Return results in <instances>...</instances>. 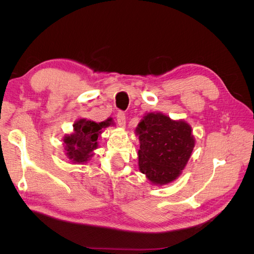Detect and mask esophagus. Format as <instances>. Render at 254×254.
Masks as SVG:
<instances>
[{
  "instance_id": "esophagus-1",
  "label": "esophagus",
  "mask_w": 254,
  "mask_h": 254,
  "mask_svg": "<svg viewBox=\"0 0 254 254\" xmlns=\"http://www.w3.org/2000/svg\"><path fill=\"white\" fill-rule=\"evenodd\" d=\"M117 121L119 126L124 128L126 126V115L124 112H119L117 115Z\"/></svg>"
}]
</instances>
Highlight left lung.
I'll return each mask as SVG.
<instances>
[{"label":"left lung","mask_w":254,"mask_h":254,"mask_svg":"<svg viewBox=\"0 0 254 254\" xmlns=\"http://www.w3.org/2000/svg\"><path fill=\"white\" fill-rule=\"evenodd\" d=\"M139 136V170L155 186L175 181L195 147L191 127L161 112L146 113L135 128Z\"/></svg>","instance_id":"8db88e82"}]
</instances>
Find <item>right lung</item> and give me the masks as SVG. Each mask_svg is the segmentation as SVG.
<instances>
[{"instance_id": "right-lung-1", "label": "right lung", "mask_w": 254, "mask_h": 254, "mask_svg": "<svg viewBox=\"0 0 254 254\" xmlns=\"http://www.w3.org/2000/svg\"><path fill=\"white\" fill-rule=\"evenodd\" d=\"M110 125H112L111 118L101 123L87 119L76 121L73 125V132L64 137L65 155L70 162L73 164L87 163L98 147L99 135Z\"/></svg>"}]
</instances>
